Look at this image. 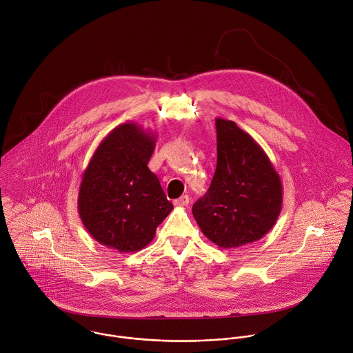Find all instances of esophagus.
<instances>
[{
  "instance_id": "esophagus-1",
  "label": "esophagus",
  "mask_w": 353,
  "mask_h": 353,
  "mask_svg": "<svg viewBox=\"0 0 353 353\" xmlns=\"http://www.w3.org/2000/svg\"><path fill=\"white\" fill-rule=\"evenodd\" d=\"M189 201H190L189 196H181L178 200L174 201V205H176V206H188Z\"/></svg>"
}]
</instances>
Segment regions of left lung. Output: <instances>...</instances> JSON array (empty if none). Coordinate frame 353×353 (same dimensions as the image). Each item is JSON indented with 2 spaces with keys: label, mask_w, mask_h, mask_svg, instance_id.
Segmentation results:
<instances>
[{
  "label": "left lung",
  "mask_w": 353,
  "mask_h": 353,
  "mask_svg": "<svg viewBox=\"0 0 353 353\" xmlns=\"http://www.w3.org/2000/svg\"><path fill=\"white\" fill-rule=\"evenodd\" d=\"M217 164L208 193L193 205L202 234L221 249L259 241L277 221L283 185L268 154L234 121L216 118Z\"/></svg>",
  "instance_id": "8db88e82"
}]
</instances>
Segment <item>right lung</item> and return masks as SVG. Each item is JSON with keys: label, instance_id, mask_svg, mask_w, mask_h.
Returning <instances> with one entry per match:
<instances>
[{"label": "right lung", "instance_id": "obj_1", "mask_svg": "<svg viewBox=\"0 0 353 353\" xmlns=\"http://www.w3.org/2000/svg\"><path fill=\"white\" fill-rule=\"evenodd\" d=\"M156 136L128 122L112 129L83 172L77 208L88 234L119 252H140L174 209L148 168Z\"/></svg>", "mask_w": 353, "mask_h": 353}]
</instances>
